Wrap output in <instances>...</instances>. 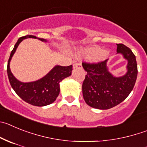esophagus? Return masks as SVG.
<instances>
[{
    "mask_svg": "<svg viewBox=\"0 0 147 147\" xmlns=\"http://www.w3.org/2000/svg\"><path fill=\"white\" fill-rule=\"evenodd\" d=\"M73 67H74V68H82V65L80 63H76L74 64Z\"/></svg>",
    "mask_w": 147,
    "mask_h": 147,
    "instance_id": "34e87169",
    "label": "esophagus"
}]
</instances>
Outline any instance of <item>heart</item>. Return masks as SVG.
<instances>
[{
    "label": "heart",
    "mask_w": 147,
    "mask_h": 147,
    "mask_svg": "<svg viewBox=\"0 0 147 147\" xmlns=\"http://www.w3.org/2000/svg\"><path fill=\"white\" fill-rule=\"evenodd\" d=\"M81 55L86 57L91 58V60L93 61H100L107 56L108 52L101 51L98 47H92L82 49L81 51Z\"/></svg>",
    "instance_id": "1"
}]
</instances>
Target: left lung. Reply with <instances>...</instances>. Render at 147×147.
<instances>
[{
	"instance_id": "left-lung-1",
	"label": "left lung",
	"mask_w": 147,
	"mask_h": 147,
	"mask_svg": "<svg viewBox=\"0 0 147 147\" xmlns=\"http://www.w3.org/2000/svg\"><path fill=\"white\" fill-rule=\"evenodd\" d=\"M117 53L127 60V72L121 77H114L109 72L106 62L87 63L82 66L87 71L82 84L83 98L86 103L98 109H109L125 100L135 85L138 74L136 59L131 49L117 44Z\"/></svg>"
}]
</instances>
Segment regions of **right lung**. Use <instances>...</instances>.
<instances>
[{
	"label": "right lung",
	"mask_w": 147,
	"mask_h": 147,
	"mask_svg": "<svg viewBox=\"0 0 147 147\" xmlns=\"http://www.w3.org/2000/svg\"><path fill=\"white\" fill-rule=\"evenodd\" d=\"M27 38H37L36 36L28 35L20 38L11 52L7 65V74L9 82L16 93L27 103L36 106H44L53 103L60 93V82L71 75L72 65L55 66L48 74L39 80L33 82L23 83L17 80L11 72L9 63L20 43ZM42 41L44 38H38Z\"/></svg>",
	"instance_id": "add662e5"
}]
</instances>
